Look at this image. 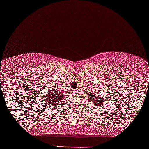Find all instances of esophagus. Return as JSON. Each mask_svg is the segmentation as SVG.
<instances>
[{
	"instance_id": "1",
	"label": "esophagus",
	"mask_w": 149,
	"mask_h": 149,
	"mask_svg": "<svg viewBox=\"0 0 149 149\" xmlns=\"http://www.w3.org/2000/svg\"><path fill=\"white\" fill-rule=\"evenodd\" d=\"M73 92H75V93H76V92H77V91H76V90H73Z\"/></svg>"
}]
</instances>
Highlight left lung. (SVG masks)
Listing matches in <instances>:
<instances>
[{
  "instance_id": "left-lung-1",
  "label": "left lung",
  "mask_w": 149,
  "mask_h": 149,
  "mask_svg": "<svg viewBox=\"0 0 149 149\" xmlns=\"http://www.w3.org/2000/svg\"><path fill=\"white\" fill-rule=\"evenodd\" d=\"M96 94L97 93H90L88 94V102H94V104H97L99 106H100V104H102L104 102V100H102V98H100L99 97H96Z\"/></svg>"
}]
</instances>
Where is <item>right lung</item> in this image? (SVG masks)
<instances>
[{"instance_id": "obj_1", "label": "right lung", "mask_w": 149, "mask_h": 149, "mask_svg": "<svg viewBox=\"0 0 149 149\" xmlns=\"http://www.w3.org/2000/svg\"><path fill=\"white\" fill-rule=\"evenodd\" d=\"M52 91H49V93L47 95L45 96V102L46 103L52 104H56L61 103L62 100L63 98V94L62 93H58L57 92V90L52 88Z\"/></svg>"}]
</instances>
